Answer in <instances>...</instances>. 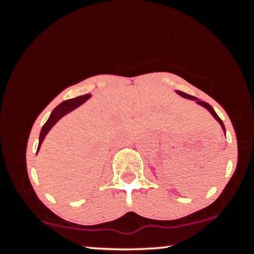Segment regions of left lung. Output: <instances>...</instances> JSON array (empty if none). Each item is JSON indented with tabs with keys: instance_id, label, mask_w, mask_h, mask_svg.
<instances>
[{
	"instance_id": "obj_1",
	"label": "left lung",
	"mask_w": 254,
	"mask_h": 254,
	"mask_svg": "<svg viewBox=\"0 0 254 254\" xmlns=\"http://www.w3.org/2000/svg\"><path fill=\"white\" fill-rule=\"evenodd\" d=\"M177 93H178V94H180V95H182V97H184V98H186V99H191V100H196V101H197V104L202 105V106H203V107H205V109H206V110H208V111H209V112H210L212 116H214V118H215V119H216V121L218 122V123H220V124H221V127H222V129H223V131H224V132H226V129H224V125H223V122H222V121H221V119H220V117H218V116L216 115V112H215V111H214V109H212V107L210 106V105H209L208 103H204V101H199V100H198V99H197V98L192 97V95H189V94H186V93H183V92H180V90H177Z\"/></svg>"
}]
</instances>
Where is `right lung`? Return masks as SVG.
Wrapping results in <instances>:
<instances>
[{"label": "right lung", "mask_w": 254, "mask_h": 254, "mask_svg": "<svg viewBox=\"0 0 254 254\" xmlns=\"http://www.w3.org/2000/svg\"><path fill=\"white\" fill-rule=\"evenodd\" d=\"M89 97H90L89 94H84V95H81V97H77V98H74V99H69V100H65V101H63V103H61L56 107V109L52 111L50 117H49L48 121H46V123L43 125L42 131H40L39 144H38V149H39V147L42 145L44 138H45V136L48 135V132L50 131L51 127H54V125L56 124L57 122L60 121V119L62 118L64 115H66V113H69L70 111L76 109V107L80 106L81 104H83L84 101H86Z\"/></svg>", "instance_id": "add662e5"}]
</instances>
